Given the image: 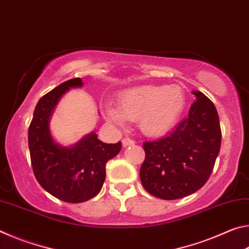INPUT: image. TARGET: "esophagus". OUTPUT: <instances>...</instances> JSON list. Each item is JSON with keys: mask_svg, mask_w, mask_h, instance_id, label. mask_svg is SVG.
<instances>
[{"mask_svg": "<svg viewBox=\"0 0 249 249\" xmlns=\"http://www.w3.org/2000/svg\"><path fill=\"white\" fill-rule=\"evenodd\" d=\"M122 142H123V146L126 147V146H130V145H134L135 144V141L134 140H130V138L128 137H125L122 140Z\"/></svg>", "mask_w": 249, "mask_h": 249, "instance_id": "34e87169", "label": "esophagus"}]
</instances>
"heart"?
Here are the masks:
<instances>
[{
	"instance_id": "1",
	"label": "heart",
	"mask_w": 249,
	"mask_h": 249,
	"mask_svg": "<svg viewBox=\"0 0 249 249\" xmlns=\"http://www.w3.org/2000/svg\"><path fill=\"white\" fill-rule=\"evenodd\" d=\"M119 107L107 104L104 112L116 124L126 120L136 122L142 132L158 136L174 127L185 105V96L178 86H142L121 92Z\"/></svg>"
}]
</instances>
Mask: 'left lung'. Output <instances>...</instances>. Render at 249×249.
Returning a JSON list of instances; mask_svg holds the SVG:
<instances>
[{"label":"left lung","instance_id":"left-lung-1","mask_svg":"<svg viewBox=\"0 0 249 249\" xmlns=\"http://www.w3.org/2000/svg\"><path fill=\"white\" fill-rule=\"evenodd\" d=\"M196 100L189 116L167 136L145 142L141 181L147 192L163 200L188 196L201 189L212 174L222 132L215 107L193 91Z\"/></svg>","mask_w":249,"mask_h":249}]
</instances>
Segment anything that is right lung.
I'll return each instance as SVG.
<instances>
[{"label":"right lung","mask_w":249,"mask_h":249,"mask_svg":"<svg viewBox=\"0 0 249 249\" xmlns=\"http://www.w3.org/2000/svg\"><path fill=\"white\" fill-rule=\"evenodd\" d=\"M78 87H82V80L71 79L40 98L28 127L34 175L46 191L68 203H80L98 195L105 180V165L122 148L121 142L105 144L95 133L69 148L53 142L48 126L50 115L61 95Z\"/></svg>","instance_id":"right-lung-1"}]
</instances>
